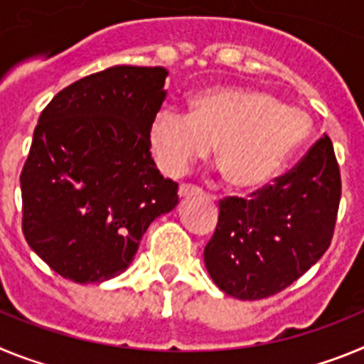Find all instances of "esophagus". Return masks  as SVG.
<instances>
[{"mask_svg":"<svg viewBox=\"0 0 364 364\" xmlns=\"http://www.w3.org/2000/svg\"><path fill=\"white\" fill-rule=\"evenodd\" d=\"M198 193H200V188H197V186L182 184L178 188V197L180 198H189V197H193V195H198Z\"/></svg>","mask_w":364,"mask_h":364,"instance_id":"1","label":"esophagus"}]
</instances>
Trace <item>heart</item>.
<instances>
[{
	"label": "heart",
	"instance_id": "b5f03b06",
	"mask_svg": "<svg viewBox=\"0 0 364 364\" xmlns=\"http://www.w3.org/2000/svg\"><path fill=\"white\" fill-rule=\"evenodd\" d=\"M310 117L297 105L255 87H213L197 92L184 114L160 109L146 129L154 164L167 176H178L208 154L228 184L255 191L272 182L310 131Z\"/></svg>",
	"mask_w": 364,
	"mask_h": 364
}]
</instances>
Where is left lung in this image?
<instances>
[{"label": "left lung", "instance_id": "obj_1", "mask_svg": "<svg viewBox=\"0 0 364 364\" xmlns=\"http://www.w3.org/2000/svg\"><path fill=\"white\" fill-rule=\"evenodd\" d=\"M250 197L220 200L217 230L204 247L215 284L240 301L288 288L332 242L341 173L330 136L319 138L294 169Z\"/></svg>", "mask_w": 364, "mask_h": 364}]
</instances>
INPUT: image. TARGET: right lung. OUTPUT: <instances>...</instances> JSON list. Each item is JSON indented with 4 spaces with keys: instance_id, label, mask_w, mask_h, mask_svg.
<instances>
[{
    "instance_id": "right-lung-1",
    "label": "right lung",
    "mask_w": 364,
    "mask_h": 364,
    "mask_svg": "<svg viewBox=\"0 0 364 364\" xmlns=\"http://www.w3.org/2000/svg\"><path fill=\"white\" fill-rule=\"evenodd\" d=\"M164 67H109L70 83L40 114L19 176L23 235L63 279L120 275L178 184L151 159L146 129L166 91Z\"/></svg>"
}]
</instances>
